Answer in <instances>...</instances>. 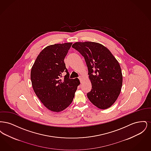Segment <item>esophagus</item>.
<instances>
[{
  "label": "esophagus",
  "instance_id": "obj_1",
  "mask_svg": "<svg viewBox=\"0 0 151 151\" xmlns=\"http://www.w3.org/2000/svg\"><path fill=\"white\" fill-rule=\"evenodd\" d=\"M82 79H83V78H82V77H81V76H79V79L80 80V81L82 80Z\"/></svg>",
  "mask_w": 151,
  "mask_h": 151
}]
</instances>
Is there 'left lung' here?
<instances>
[{
    "mask_svg": "<svg viewBox=\"0 0 151 151\" xmlns=\"http://www.w3.org/2000/svg\"><path fill=\"white\" fill-rule=\"evenodd\" d=\"M72 47L84 58L92 89L89 101L101 109H106L117 100L122 86V71L118 60L105 46L94 42H78Z\"/></svg>",
    "mask_w": 151,
    "mask_h": 151,
    "instance_id": "left-lung-1",
    "label": "left lung"
}]
</instances>
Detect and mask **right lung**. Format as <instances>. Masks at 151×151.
Wrapping results in <instances>:
<instances>
[{
	"mask_svg": "<svg viewBox=\"0 0 151 151\" xmlns=\"http://www.w3.org/2000/svg\"><path fill=\"white\" fill-rule=\"evenodd\" d=\"M72 43H58L46 47L33 65L30 79L33 89L43 105L60 112L71 103L80 84L78 78L70 79L64 59ZM66 72L64 79L61 75Z\"/></svg>",
	"mask_w": 151,
	"mask_h": 151,
	"instance_id": "1",
	"label": "right lung"
}]
</instances>
